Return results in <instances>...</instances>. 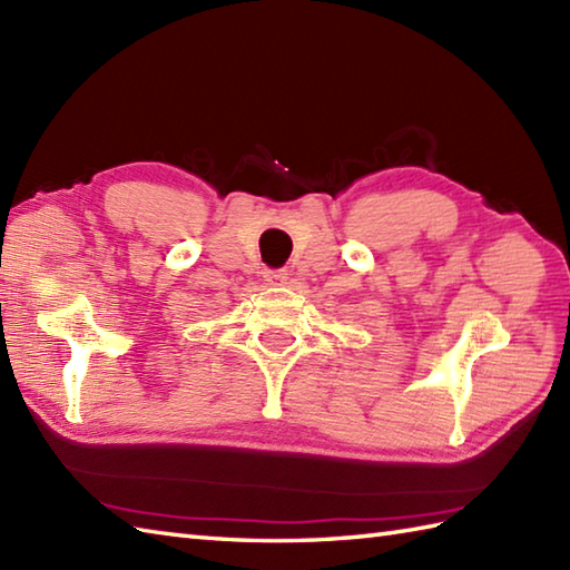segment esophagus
Returning a JSON list of instances; mask_svg holds the SVG:
<instances>
[{
  "label": "esophagus",
  "instance_id": "esophagus-1",
  "mask_svg": "<svg viewBox=\"0 0 570 570\" xmlns=\"http://www.w3.org/2000/svg\"><path fill=\"white\" fill-rule=\"evenodd\" d=\"M286 278H288V274L284 269H266L264 272V282L269 286H284Z\"/></svg>",
  "mask_w": 570,
  "mask_h": 570
}]
</instances>
